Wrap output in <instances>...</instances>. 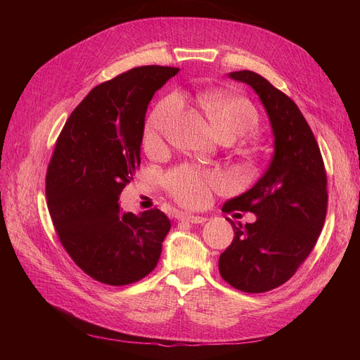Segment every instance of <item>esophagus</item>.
Returning <instances> with one entry per match:
<instances>
[{
    "label": "esophagus",
    "mask_w": 360,
    "mask_h": 360,
    "mask_svg": "<svg viewBox=\"0 0 360 360\" xmlns=\"http://www.w3.org/2000/svg\"><path fill=\"white\" fill-rule=\"evenodd\" d=\"M181 217L184 221H188L191 224H204L207 221V217L200 216V214H192V213H184Z\"/></svg>",
    "instance_id": "esophagus-1"
}]
</instances>
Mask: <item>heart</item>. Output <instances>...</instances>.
Instances as JSON below:
<instances>
[{"instance_id": "heart-1", "label": "heart", "mask_w": 360, "mask_h": 360, "mask_svg": "<svg viewBox=\"0 0 360 360\" xmlns=\"http://www.w3.org/2000/svg\"><path fill=\"white\" fill-rule=\"evenodd\" d=\"M200 105L209 117L217 138H240L257 126L255 108L245 97L224 91H205L200 94ZM177 101L174 97L162 101L150 114L144 127V147L155 150L176 112ZM224 179L217 172H204L192 167H181L167 176V188L177 201L186 205H200L209 198L210 188L221 186Z\"/></svg>"}]
</instances>
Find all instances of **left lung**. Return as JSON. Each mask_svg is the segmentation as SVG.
Returning <instances> with one entry per match:
<instances>
[{"label":"left lung","instance_id":"1","mask_svg":"<svg viewBox=\"0 0 360 360\" xmlns=\"http://www.w3.org/2000/svg\"><path fill=\"white\" fill-rule=\"evenodd\" d=\"M228 78L252 89L274 135V155L252 188L222 210L250 212L254 224H234V238L219 257L221 276L245 292H264L287 282L309 255L328 207L326 171L317 141L297 105L263 76L240 70Z\"/></svg>","mask_w":360,"mask_h":360}]
</instances>
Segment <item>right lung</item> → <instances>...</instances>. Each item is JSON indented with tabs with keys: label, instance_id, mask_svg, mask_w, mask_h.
I'll return each instance as SVG.
<instances>
[{
	"label": "right lung",
	"instance_id": "right-lung-1",
	"mask_svg": "<svg viewBox=\"0 0 360 360\" xmlns=\"http://www.w3.org/2000/svg\"><path fill=\"white\" fill-rule=\"evenodd\" d=\"M177 73L143 66L94 86L53 150L46 174L53 226L75 263L103 284H132L160 258L168 216L158 209L122 213L118 200L141 165L148 103Z\"/></svg>",
	"mask_w": 360,
	"mask_h": 360
}]
</instances>
